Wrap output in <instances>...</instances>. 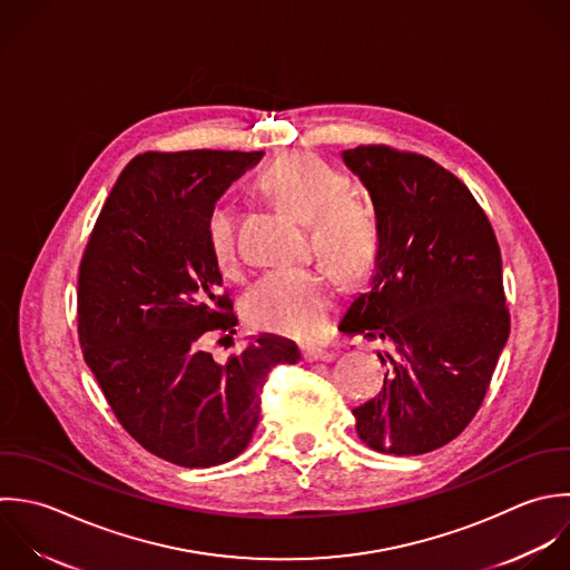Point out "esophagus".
<instances>
[{"label": "esophagus", "mask_w": 570, "mask_h": 570, "mask_svg": "<svg viewBox=\"0 0 570 570\" xmlns=\"http://www.w3.org/2000/svg\"><path fill=\"white\" fill-rule=\"evenodd\" d=\"M304 360L306 362H333L335 355L331 351H324V348H306Z\"/></svg>", "instance_id": "esophagus-1"}]
</instances>
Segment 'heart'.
Masks as SVG:
<instances>
[{
	"label": "heart",
	"mask_w": 570,
	"mask_h": 570,
	"mask_svg": "<svg viewBox=\"0 0 570 570\" xmlns=\"http://www.w3.org/2000/svg\"><path fill=\"white\" fill-rule=\"evenodd\" d=\"M257 188L302 219L311 222V246L344 282L366 277L377 253V224L371 210L348 195V179L328 161L308 153H286L257 177ZM206 239L226 277L242 273L237 217L226 204L213 206ZM335 308V286L322 268H282L268 273L244 297L250 326L297 342L317 340Z\"/></svg>",
	"instance_id": "b5f03b06"
}]
</instances>
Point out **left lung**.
<instances>
[{
    "label": "left lung",
    "mask_w": 570,
    "mask_h": 570,
    "mask_svg": "<svg viewBox=\"0 0 570 570\" xmlns=\"http://www.w3.org/2000/svg\"><path fill=\"white\" fill-rule=\"evenodd\" d=\"M344 164L371 193L375 273L340 328L389 346L382 393L353 409L377 453L424 455L480 411L511 333L493 226L451 170L391 146H357Z\"/></svg>",
    "instance_id": "1"
}]
</instances>
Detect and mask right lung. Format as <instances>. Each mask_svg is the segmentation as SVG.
<instances>
[{"label": "right lung", "mask_w": 570, "mask_h": 570, "mask_svg": "<svg viewBox=\"0 0 570 570\" xmlns=\"http://www.w3.org/2000/svg\"><path fill=\"white\" fill-rule=\"evenodd\" d=\"M262 150L141 153L115 181L81 255L83 360L126 433L148 453L208 469L250 442L262 386L295 342L259 335L217 364L206 344L237 317L210 255L206 219Z\"/></svg>", "instance_id": "1"}]
</instances>
